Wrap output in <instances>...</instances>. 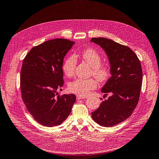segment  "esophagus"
<instances>
[{
	"instance_id": "esophagus-1",
	"label": "esophagus",
	"mask_w": 159,
	"mask_h": 159,
	"mask_svg": "<svg viewBox=\"0 0 159 159\" xmlns=\"http://www.w3.org/2000/svg\"><path fill=\"white\" fill-rule=\"evenodd\" d=\"M87 98V96H84V95H76V99H85Z\"/></svg>"
}]
</instances>
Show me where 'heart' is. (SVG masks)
<instances>
[{"label": "heart", "mask_w": 159, "mask_h": 159, "mask_svg": "<svg viewBox=\"0 0 159 159\" xmlns=\"http://www.w3.org/2000/svg\"><path fill=\"white\" fill-rule=\"evenodd\" d=\"M80 57L92 68L91 74L99 81H104L109 75V70L106 66L101 64V57L96 51L89 48L81 52ZM76 65V59L75 55H70L63 64V71L65 75L70 77L75 73ZM97 87V81L94 79H76L68 84V89L72 93L85 95L91 90Z\"/></svg>", "instance_id": "obj_1"}]
</instances>
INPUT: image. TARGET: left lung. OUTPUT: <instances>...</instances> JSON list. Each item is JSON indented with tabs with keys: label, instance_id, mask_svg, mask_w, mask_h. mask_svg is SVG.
<instances>
[{
	"label": "left lung",
	"instance_id": "left-lung-1",
	"mask_svg": "<svg viewBox=\"0 0 159 159\" xmlns=\"http://www.w3.org/2000/svg\"><path fill=\"white\" fill-rule=\"evenodd\" d=\"M91 42L105 51L111 75L101 90L104 95H111L102 101L91 117L100 126L114 127L128 119L138 104L142 82L141 64L129 47L112 40L92 38Z\"/></svg>",
	"mask_w": 159,
	"mask_h": 159
}]
</instances>
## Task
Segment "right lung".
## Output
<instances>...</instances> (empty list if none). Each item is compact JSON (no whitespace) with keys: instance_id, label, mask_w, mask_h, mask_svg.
<instances>
[{"instance_id":"right-lung-1","label":"right lung","mask_w":159,"mask_h":159,"mask_svg":"<svg viewBox=\"0 0 159 159\" xmlns=\"http://www.w3.org/2000/svg\"><path fill=\"white\" fill-rule=\"evenodd\" d=\"M75 42L56 39L33 47L25 57L20 74L21 97L28 112L40 125H61L76 102L74 94L59 96L64 84L63 62Z\"/></svg>"}]
</instances>
